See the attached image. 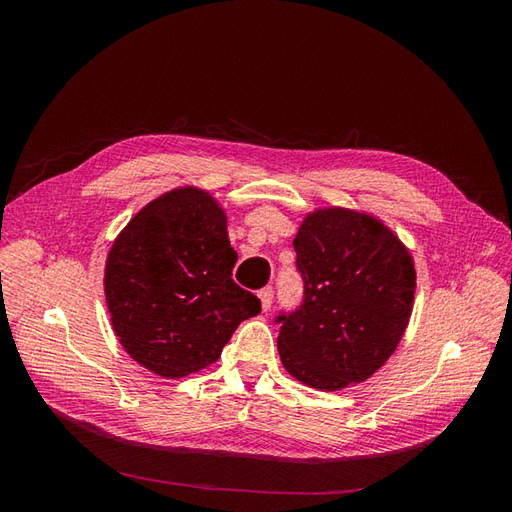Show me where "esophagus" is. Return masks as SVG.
Masks as SVG:
<instances>
[{
	"label": "esophagus",
	"mask_w": 512,
	"mask_h": 512,
	"mask_svg": "<svg viewBox=\"0 0 512 512\" xmlns=\"http://www.w3.org/2000/svg\"><path fill=\"white\" fill-rule=\"evenodd\" d=\"M258 299H260V305H262V309H267L271 307V301H273V288L271 286H267V288H262V290H258Z\"/></svg>",
	"instance_id": "esophagus-1"
}]
</instances>
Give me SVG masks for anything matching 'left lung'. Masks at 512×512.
Segmentation results:
<instances>
[{"instance_id":"8db88e82","label":"left lung","mask_w":512,"mask_h":512,"mask_svg":"<svg viewBox=\"0 0 512 512\" xmlns=\"http://www.w3.org/2000/svg\"><path fill=\"white\" fill-rule=\"evenodd\" d=\"M303 303L277 337L282 365L318 391L365 382L406 333L416 271L408 247L374 215L344 207L307 213L297 237Z\"/></svg>"}]
</instances>
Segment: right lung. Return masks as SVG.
<instances>
[{
    "label": "right lung",
    "mask_w": 512,
    "mask_h": 512,
    "mask_svg": "<svg viewBox=\"0 0 512 512\" xmlns=\"http://www.w3.org/2000/svg\"><path fill=\"white\" fill-rule=\"evenodd\" d=\"M226 211L185 185L151 200L111 245L104 294L113 331L132 359L162 378L196 374L220 359L260 301L232 280Z\"/></svg>",
    "instance_id": "right-lung-1"
}]
</instances>
